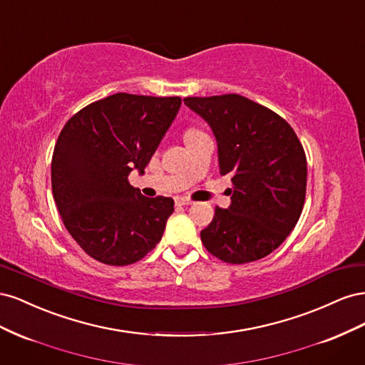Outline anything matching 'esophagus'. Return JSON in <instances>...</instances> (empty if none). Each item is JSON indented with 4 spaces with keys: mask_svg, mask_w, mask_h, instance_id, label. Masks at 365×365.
<instances>
[{
    "mask_svg": "<svg viewBox=\"0 0 365 365\" xmlns=\"http://www.w3.org/2000/svg\"><path fill=\"white\" fill-rule=\"evenodd\" d=\"M176 204H178V205H192L193 202L190 200H187V197H176Z\"/></svg>",
    "mask_w": 365,
    "mask_h": 365,
    "instance_id": "esophagus-1",
    "label": "esophagus"
}]
</instances>
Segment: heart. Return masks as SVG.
I'll use <instances>...</instances> for the list:
<instances>
[{"label":"heart","instance_id":"heart-1","mask_svg":"<svg viewBox=\"0 0 365 365\" xmlns=\"http://www.w3.org/2000/svg\"><path fill=\"white\" fill-rule=\"evenodd\" d=\"M204 134V130L197 129V128H189L185 132H184V140H189L192 137H196V135H201Z\"/></svg>","mask_w":365,"mask_h":365}]
</instances>
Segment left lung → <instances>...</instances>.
Segmentation results:
<instances>
[{"instance_id":"1","label":"left lung","mask_w":365,"mask_h":365,"mask_svg":"<svg viewBox=\"0 0 365 365\" xmlns=\"http://www.w3.org/2000/svg\"><path fill=\"white\" fill-rule=\"evenodd\" d=\"M184 103L212 128L220 175H231L228 208L216 207L201 231L210 254L227 263L263 259L300 219L307 164L286 120L239 94L185 97Z\"/></svg>"}]
</instances>
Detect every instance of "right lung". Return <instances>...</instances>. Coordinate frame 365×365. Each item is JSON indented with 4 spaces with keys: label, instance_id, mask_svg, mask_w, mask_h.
I'll list each match as a JSON object with an SVG mask.
<instances>
[{
    "label": "right lung",
    "instance_id": "obj_1",
    "mask_svg": "<svg viewBox=\"0 0 365 365\" xmlns=\"http://www.w3.org/2000/svg\"><path fill=\"white\" fill-rule=\"evenodd\" d=\"M180 97L117 93L85 106L61 130L51 189L65 228L93 259L123 267L155 248L172 197H146L128 181L145 168L180 111Z\"/></svg>",
    "mask_w": 365,
    "mask_h": 365
}]
</instances>
